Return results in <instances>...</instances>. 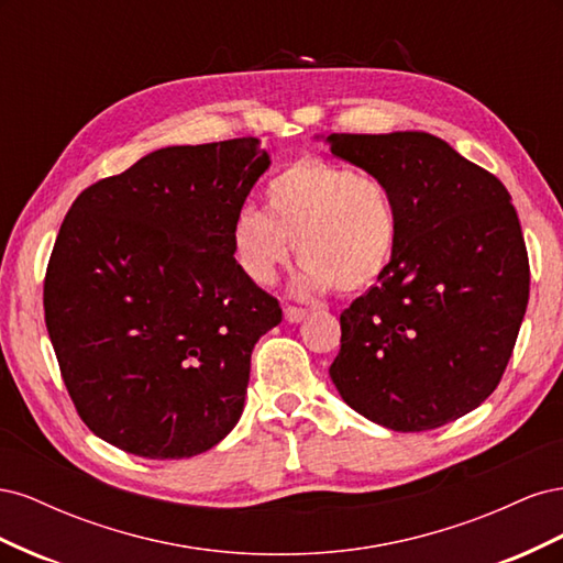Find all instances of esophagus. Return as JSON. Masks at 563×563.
I'll return each mask as SVG.
<instances>
[{
    "label": "esophagus",
    "instance_id": "34e87169",
    "mask_svg": "<svg viewBox=\"0 0 563 563\" xmlns=\"http://www.w3.org/2000/svg\"><path fill=\"white\" fill-rule=\"evenodd\" d=\"M305 317H308V310L296 308V305H286V308H284V319H286L288 323H298V321H302Z\"/></svg>",
    "mask_w": 563,
    "mask_h": 563
}]
</instances>
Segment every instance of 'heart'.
<instances>
[{
    "label": "heart",
    "instance_id": "b5f03b06",
    "mask_svg": "<svg viewBox=\"0 0 563 563\" xmlns=\"http://www.w3.org/2000/svg\"><path fill=\"white\" fill-rule=\"evenodd\" d=\"M265 210L246 207L234 218L232 249L244 275L269 286L296 242L305 294H362L391 263L399 216L387 185L345 164L300 157L265 187Z\"/></svg>",
    "mask_w": 563,
    "mask_h": 563
}]
</instances>
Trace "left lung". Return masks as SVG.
I'll use <instances>...</instances> for the list:
<instances>
[{
  "mask_svg": "<svg viewBox=\"0 0 563 563\" xmlns=\"http://www.w3.org/2000/svg\"><path fill=\"white\" fill-rule=\"evenodd\" d=\"M327 141L335 157L387 185L399 216L380 284L340 314L331 380L383 428H441L498 387L517 343L531 269L512 197L430 133Z\"/></svg>",
  "mask_w": 563,
  "mask_h": 563,
  "instance_id": "obj_1",
  "label": "left lung"
}]
</instances>
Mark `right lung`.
<instances>
[{
	"instance_id": "1",
	"label": "right lung",
	"mask_w": 563,
	"mask_h": 563,
	"mask_svg": "<svg viewBox=\"0 0 563 563\" xmlns=\"http://www.w3.org/2000/svg\"><path fill=\"white\" fill-rule=\"evenodd\" d=\"M258 139L174 145L89 185L44 277V319L79 418L108 444L178 460L244 411L251 352L279 300L234 261L232 225L265 168Z\"/></svg>"
}]
</instances>
